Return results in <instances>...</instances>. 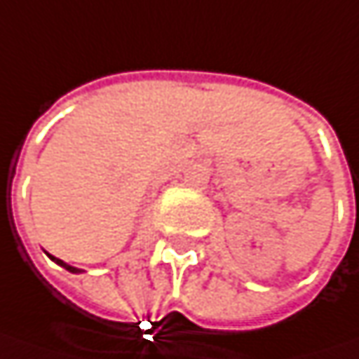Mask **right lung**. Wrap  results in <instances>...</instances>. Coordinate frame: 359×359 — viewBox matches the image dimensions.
I'll use <instances>...</instances> for the list:
<instances>
[{"instance_id": "right-lung-1", "label": "right lung", "mask_w": 359, "mask_h": 359, "mask_svg": "<svg viewBox=\"0 0 359 359\" xmlns=\"http://www.w3.org/2000/svg\"><path fill=\"white\" fill-rule=\"evenodd\" d=\"M49 255V252H47ZM50 261H55L59 267H63V269H67L69 273H82V269H78V267H74V265H69V263H65V261H61V259H57V257H53V255H49Z\"/></svg>"}]
</instances>
